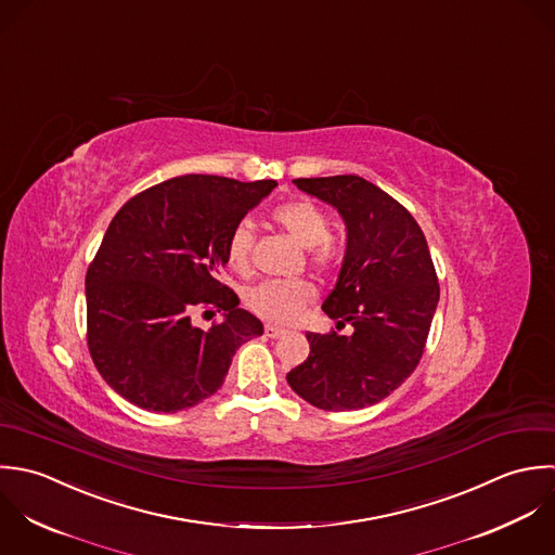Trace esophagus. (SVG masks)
I'll use <instances>...</instances> for the list:
<instances>
[{
	"label": "esophagus",
	"instance_id": "obj_1",
	"mask_svg": "<svg viewBox=\"0 0 555 555\" xmlns=\"http://www.w3.org/2000/svg\"><path fill=\"white\" fill-rule=\"evenodd\" d=\"M282 334H284V330L278 327V325H264V336H267V338H278V336H282Z\"/></svg>",
	"mask_w": 555,
	"mask_h": 555
}]
</instances>
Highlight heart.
<instances>
[{"label":"heart","mask_w":555,"mask_h":555,"mask_svg":"<svg viewBox=\"0 0 555 555\" xmlns=\"http://www.w3.org/2000/svg\"><path fill=\"white\" fill-rule=\"evenodd\" d=\"M271 217L297 243L306 245L308 262L317 269H334L343 262L347 245L330 232V215L312 199H291L278 204ZM254 234L245 223L232 228L225 243V262L232 271L245 275L251 269ZM317 299V286L306 280H267L245 293L247 308L271 323H291Z\"/></svg>","instance_id":"b5f03b06"}]
</instances>
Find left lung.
<instances>
[{
    "instance_id": "obj_1",
    "label": "left lung",
    "mask_w": 555,
    "mask_h": 555,
    "mask_svg": "<svg viewBox=\"0 0 555 555\" xmlns=\"http://www.w3.org/2000/svg\"><path fill=\"white\" fill-rule=\"evenodd\" d=\"M306 193L334 204L349 243L336 288L323 301L338 330L306 334L310 356L288 385L325 411H356L389 396L420 364L439 301L437 271L413 215L356 175L297 179Z\"/></svg>"
}]
</instances>
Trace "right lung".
I'll return each mask as SVG.
<instances>
[{
    "mask_svg": "<svg viewBox=\"0 0 555 555\" xmlns=\"http://www.w3.org/2000/svg\"><path fill=\"white\" fill-rule=\"evenodd\" d=\"M275 185L186 175L116 212L86 273V340L122 398L155 413L185 411L221 387L243 343L262 336L219 271L232 228ZM195 309L224 319L202 331Z\"/></svg>",
    "mask_w": 555,
    "mask_h": 555,
    "instance_id": "1",
    "label": "right lung"
}]
</instances>
